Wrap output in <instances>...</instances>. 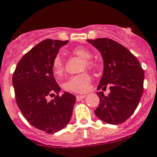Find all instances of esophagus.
Returning <instances> with one entry per match:
<instances>
[{
  "mask_svg": "<svg viewBox=\"0 0 157 157\" xmlns=\"http://www.w3.org/2000/svg\"><path fill=\"white\" fill-rule=\"evenodd\" d=\"M85 97H86L85 95H77V96H76V98H77V100H78V101H79V100L84 98Z\"/></svg>",
  "mask_w": 157,
  "mask_h": 157,
  "instance_id": "34e87169",
  "label": "esophagus"
}]
</instances>
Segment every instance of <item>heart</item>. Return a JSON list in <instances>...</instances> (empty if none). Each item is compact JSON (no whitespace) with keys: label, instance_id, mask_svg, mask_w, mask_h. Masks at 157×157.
Here are the masks:
<instances>
[{"label":"heart","instance_id":"b5f03b06","mask_svg":"<svg viewBox=\"0 0 157 157\" xmlns=\"http://www.w3.org/2000/svg\"><path fill=\"white\" fill-rule=\"evenodd\" d=\"M73 54L78 55V57L83 59V69H93L95 65L94 62L91 59L92 53L89 49L83 46L75 47L72 50ZM53 69L55 75L61 76L64 70L63 66V61L60 56L57 55L53 60ZM90 83H91V77L88 73H82V74H77L72 76L63 83V88L64 90L71 93H77V94H82L85 93L90 88Z\"/></svg>","mask_w":157,"mask_h":157}]
</instances>
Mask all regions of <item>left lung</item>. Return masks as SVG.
I'll return each instance as SVG.
<instances>
[{
    "mask_svg": "<svg viewBox=\"0 0 157 157\" xmlns=\"http://www.w3.org/2000/svg\"><path fill=\"white\" fill-rule=\"evenodd\" d=\"M98 49L103 59V74L98 90L109 86L110 94H97L100 98L94 111L108 124H120L128 120L138 106L143 93L144 70L138 59L121 44L108 38L88 40Z\"/></svg>",
    "mask_w": 157,
    "mask_h": 157,
    "instance_id": "1",
    "label": "left lung"
}]
</instances>
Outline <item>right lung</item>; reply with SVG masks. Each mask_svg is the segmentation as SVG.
I'll return each instance as SVG.
<instances>
[{
  "label": "right lung",
  "mask_w": 157,
  "mask_h": 157,
  "mask_svg": "<svg viewBox=\"0 0 157 157\" xmlns=\"http://www.w3.org/2000/svg\"><path fill=\"white\" fill-rule=\"evenodd\" d=\"M69 42L47 39L21 58L13 74L16 101L21 113L33 127L46 133L57 132L69 123L76 97L60 88L53 73V60ZM57 94L49 101V96Z\"/></svg>",
  "instance_id": "add662e5"
}]
</instances>
